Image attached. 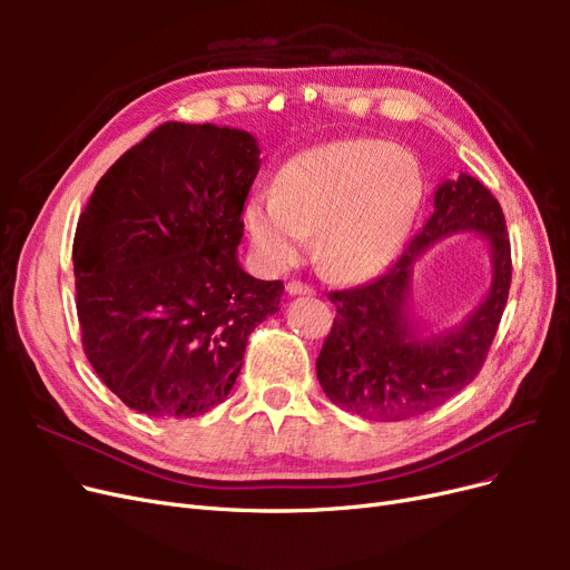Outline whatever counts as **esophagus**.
Here are the masks:
<instances>
[{
    "instance_id": "obj_1",
    "label": "esophagus",
    "mask_w": 570,
    "mask_h": 570,
    "mask_svg": "<svg viewBox=\"0 0 570 570\" xmlns=\"http://www.w3.org/2000/svg\"><path fill=\"white\" fill-rule=\"evenodd\" d=\"M287 295H316V289L312 287V285H306V283H302V281H289L287 283Z\"/></svg>"
}]
</instances>
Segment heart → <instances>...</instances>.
<instances>
[{"mask_svg":"<svg viewBox=\"0 0 570 570\" xmlns=\"http://www.w3.org/2000/svg\"><path fill=\"white\" fill-rule=\"evenodd\" d=\"M416 159L383 140H337L292 157L273 193L245 206V226L268 268L299 264L316 233V264L333 281H366L402 247L419 212Z\"/></svg>","mask_w":570,"mask_h":570,"instance_id":"obj_1","label":"heart"}]
</instances>
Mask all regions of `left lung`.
I'll return each mask as SVG.
<instances>
[{"instance_id": "8db88e82", "label": "left lung", "mask_w": 570, "mask_h": 570, "mask_svg": "<svg viewBox=\"0 0 570 570\" xmlns=\"http://www.w3.org/2000/svg\"><path fill=\"white\" fill-rule=\"evenodd\" d=\"M480 232L493 249L489 297L456 332L423 338L407 316L410 268L438 238ZM511 287L504 212L480 180L461 174L435 193V212L404 254L375 281L327 295L337 308L316 358L331 402L368 421H406L442 406L485 364Z\"/></svg>"}]
</instances>
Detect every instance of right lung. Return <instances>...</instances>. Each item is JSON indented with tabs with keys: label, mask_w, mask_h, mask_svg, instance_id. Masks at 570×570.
<instances>
[{
	"label": "right lung",
	"mask_w": 570,
	"mask_h": 570,
	"mask_svg": "<svg viewBox=\"0 0 570 570\" xmlns=\"http://www.w3.org/2000/svg\"><path fill=\"white\" fill-rule=\"evenodd\" d=\"M245 130L168 124L130 147L80 214L73 239L85 356L126 406L195 419L230 394L281 281L237 264L258 174Z\"/></svg>",
	"instance_id": "right-lung-1"
}]
</instances>
